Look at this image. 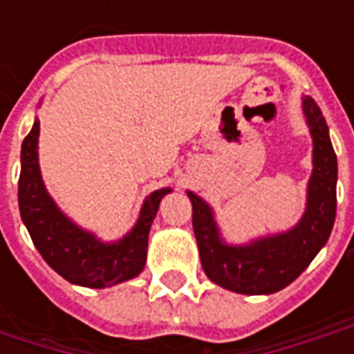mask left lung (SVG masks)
<instances>
[{
	"label": "left lung",
	"mask_w": 354,
	"mask_h": 354,
	"mask_svg": "<svg viewBox=\"0 0 354 354\" xmlns=\"http://www.w3.org/2000/svg\"><path fill=\"white\" fill-rule=\"evenodd\" d=\"M304 111L313 136V176L307 210L288 233L256 241L248 246L223 245L214 218L205 201L187 193L193 207V231L201 263L212 282L239 294H273L296 281L326 245L335 220L337 159L330 142L326 119L311 96Z\"/></svg>",
	"instance_id": "8db88e82"
}]
</instances>
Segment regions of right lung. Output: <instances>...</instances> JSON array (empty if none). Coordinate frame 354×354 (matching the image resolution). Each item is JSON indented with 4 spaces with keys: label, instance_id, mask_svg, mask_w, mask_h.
Here are the masks:
<instances>
[{
    "label": "right lung",
    "instance_id": "right-lung-1",
    "mask_svg": "<svg viewBox=\"0 0 354 354\" xmlns=\"http://www.w3.org/2000/svg\"><path fill=\"white\" fill-rule=\"evenodd\" d=\"M37 136L39 121H35L22 142L19 207L22 222L26 223L43 260L66 281L88 288H104L136 277L146 266L149 227L159 203L170 189L151 193L142 207L134 230L119 243L104 245L70 222L45 192L37 165Z\"/></svg>",
    "mask_w": 354,
    "mask_h": 354
}]
</instances>
